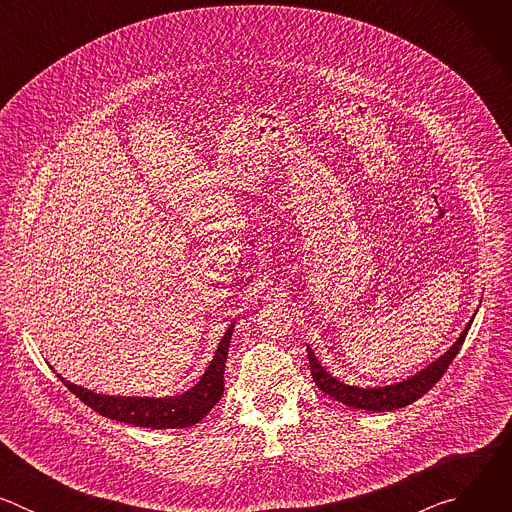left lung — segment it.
I'll return each instance as SVG.
<instances>
[{"label": "left lung", "mask_w": 512, "mask_h": 512, "mask_svg": "<svg viewBox=\"0 0 512 512\" xmlns=\"http://www.w3.org/2000/svg\"><path fill=\"white\" fill-rule=\"evenodd\" d=\"M470 324L466 326V330L460 334L456 344L444 356H440L435 362H431L427 369H423L419 375H415V377H411L403 383L389 385V387H377V389H360V387L344 385V383H340L338 379H334L332 375L326 373V369L314 356L312 348H308L312 379H314V383L320 391H324L326 395H330L332 399H336V401H340L348 407L367 409V411H395V409H401L405 405L415 403L419 397H423L437 381L444 377V373L448 371L452 360L456 358L458 350L462 348V344L466 340Z\"/></svg>", "instance_id": "obj_1"}]
</instances>
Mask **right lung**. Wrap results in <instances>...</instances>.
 <instances>
[{"label": "right lung", "mask_w": 512, "mask_h": 512, "mask_svg": "<svg viewBox=\"0 0 512 512\" xmlns=\"http://www.w3.org/2000/svg\"><path fill=\"white\" fill-rule=\"evenodd\" d=\"M233 324L225 332L221 344L216 348L214 358L210 360L206 373L200 381L186 393L178 397L150 399V397H109L97 395L83 387L60 381L70 393H75L85 405L95 409L99 415L123 421L135 427H152V429H170V427H190L198 423L218 401L225 391V362L229 354V344L233 336Z\"/></svg>", "instance_id": "add662e5"}]
</instances>
